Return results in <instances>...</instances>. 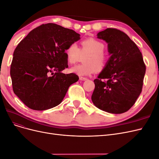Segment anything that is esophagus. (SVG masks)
<instances>
[{"instance_id": "esophagus-1", "label": "esophagus", "mask_w": 159, "mask_h": 159, "mask_svg": "<svg viewBox=\"0 0 159 159\" xmlns=\"http://www.w3.org/2000/svg\"><path fill=\"white\" fill-rule=\"evenodd\" d=\"M80 80L81 81H85V80H87V78H84V77H80Z\"/></svg>"}]
</instances>
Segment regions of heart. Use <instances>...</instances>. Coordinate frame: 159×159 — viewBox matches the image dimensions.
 I'll return each instance as SVG.
<instances>
[{"label": "heart", "instance_id": "obj_1", "mask_svg": "<svg viewBox=\"0 0 159 159\" xmlns=\"http://www.w3.org/2000/svg\"><path fill=\"white\" fill-rule=\"evenodd\" d=\"M105 46L93 38L86 39L81 43V48L76 43H71L66 50L67 61L70 64H74L79 61L82 56L84 63L72 67L70 72L80 76L88 75L96 70L100 71L106 65L107 57L103 53Z\"/></svg>", "mask_w": 159, "mask_h": 159}]
</instances>
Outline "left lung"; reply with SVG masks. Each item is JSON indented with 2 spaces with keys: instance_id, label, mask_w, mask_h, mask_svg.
Returning <instances> with one entry per match:
<instances>
[{
  "instance_id": "left-lung-1",
  "label": "left lung",
  "mask_w": 159,
  "mask_h": 159,
  "mask_svg": "<svg viewBox=\"0 0 159 159\" xmlns=\"http://www.w3.org/2000/svg\"><path fill=\"white\" fill-rule=\"evenodd\" d=\"M98 38L107 44L110 57L94 80L91 100L110 113L127 111L141 94L146 66L141 52L125 33L115 28L99 32Z\"/></svg>"
}]
</instances>
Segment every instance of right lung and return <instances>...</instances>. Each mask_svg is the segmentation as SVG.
Masks as SVG:
<instances>
[{"label":"right lung","mask_w":159,"mask_h":159,"mask_svg":"<svg viewBox=\"0 0 159 159\" xmlns=\"http://www.w3.org/2000/svg\"><path fill=\"white\" fill-rule=\"evenodd\" d=\"M80 39L74 30L53 23L30 31L13 54L11 77L14 93L28 107L43 111L58 105L79 80L68 68L66 50Z\"/></svg>","instance_id":"obj_1"}]
</instances>
